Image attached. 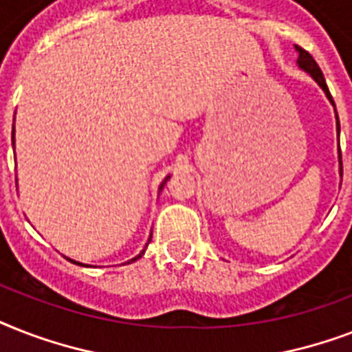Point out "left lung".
<instances>
[{"instance_id": "8db88e82", "label": "left lung", "mask_w": 352, "mask_h": 352, "mask_svg": "<svg viewBox=\"0 0 352 352\" xmlns=\"http://www.w3.org/2000/svg\"><path fill=\"white\" fill-rule=\"evenodd\" d=\"M294 49L298 51V67L301 69V71H305L309 76H311L314 82H316L320 87L323 89V93H325V96L329 98V102L334 106V100L333 96H331V93H329V87H327V82H325V78H323V73L322 69L318 67V63L314 62V58L309 54V52L305 51V49H301V47L294 45ZM334 113H336V106H334ZM336 129L340 131V120H338V113H336ZM338 160H340V175H342V153L338 151Z\"/></svg>"}]
</instances>
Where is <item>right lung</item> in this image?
<instances>
[{
  "label": "right lung",
  "mask_w": 352,
  "mask_h": 352,
  "mask_svg": "<svg viewBox=\"0 0 352 352\" xmlns=\"http://www.w3.org/2000/svg\"><path fill=\"white\" fill-rule=\"evenodd\" d=\"M12 146H14V127H12ZM170 177H171V175H168V177H166V179H164V181L160 182V186H159V192H162V188H164V184H166V182H168V179H170ZM149 239H151V237H149ZM148 243H149V241H148ZM146 246H148V245H146ZM144 252H146V248H144V250L140 252V254H138V256H135V257H133V259H129V261H127V263H133V261H137L138 257H142V254H144ZM67 259H69V257H67ZM69 261H71V263H74V265H80V267H87V265H84V263H78V261H74V259H69Z\"/></svg>",
  "instance_id": "obj_1"
}]
</instances>
